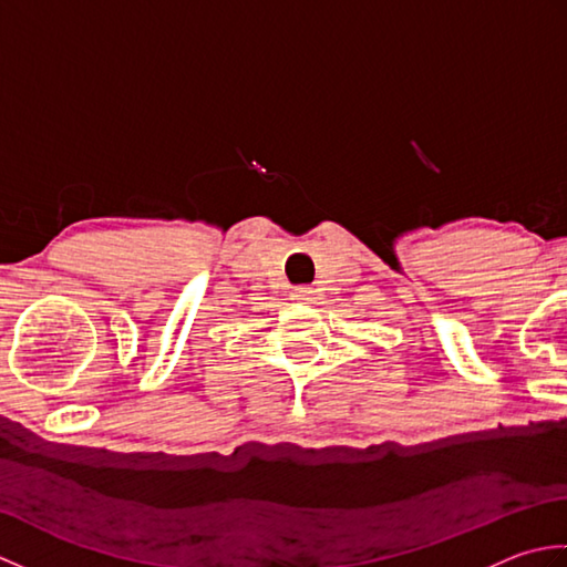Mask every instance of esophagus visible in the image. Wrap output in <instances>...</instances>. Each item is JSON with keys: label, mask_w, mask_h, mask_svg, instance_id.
<instances>
[{"label": "esophagus", "mask_w": 567, "mask_h": 567, "mask_svg": "<svg viewBox=\"0 0 567 567\" xmlns=\"http://www.w3.org/2000/svg\"><path fill=\"white\" fill-rule=\"evenodd\" d=\"M292 297L295 299H302V302H311V297H315V290H311V287H295Z\"/></svg>", "instance_id": "1"}]
</instances>
